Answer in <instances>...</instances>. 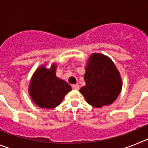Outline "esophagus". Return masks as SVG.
<instances>
[{
  "label": "esophagus",
  "instance_id": "obj_1",
  "mask_svg": "<svg viewBox=\"0 0 148 148\" xmlns=\"http://www.w3.org/2000/svg\"><path fill=\"white\" fill-rule=\"evenodd\" d=\"M73 88L75 89V90H79L80 87H79V85H78V84H73Z\"/></svg>",
  "mask_w": 148,
  "mask_h": 148
}]
</instances>
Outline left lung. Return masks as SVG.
I'll return each instance as SVG.
<instances>
[{"label": "left lung", "instance_id": "8db88e82", "mask_svg": "<svg viewBox=\"0 0 148 148\" xmlns=\"http://www.w3.org/2000/svg\"><path fill=\"white\" fill-rule=\"evenodd\" d=\"M85 70L86 85L79 92L86 101L99 108L114 102L121 92L122 81L113 61L105 55L92 53Z\"/></svg>", "mask_w": 148, "mask_h": 148}]
</instances>
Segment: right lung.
Returning a JSON list of instances; mask_svg holds the SVG:
<instances>
[{
	"instance_id": "1",
	"label": "right lung",
	"mask_w": 148,
	"mask_h": 148,
	"mask_svg": "<svg viewBox=\"0 0 148 148\" xmlns=\"http://www.w3.org/2000/svg\"><path fill=\"white\" fill-rule=\"evenodd\" d=\"M29 94L32 101L40 108L53 109L59 105L72 87L67 82L56 76V64L50 68L46 64L37 68L32 75Z\"/></svg>"
}]
</instances>
